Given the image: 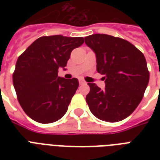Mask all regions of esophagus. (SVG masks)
I'll return each mask as SVG.
<instances>
[{"label": "esophagus", "mask_w": 160, "mask_h": 160, "mask_svg": "<svg viewBox=\"0 0 160 160\" xmlns=\"http://www.w3.org/2000/svg\"><path fill=\"white\" fill-rule=\"evenodd\" d=\"M79 82H80V85H85V84H86V82H85L84 80H82V79H80V80H79Z\"/></svg>", "instance_id": "1"}]
</instances>
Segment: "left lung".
Wrapping results in <instances>:
<instances>
[{
    "instance_id": "obj_1",
    "label": "left lung",
    "mask_w": 160,
    "mask_h": 160,
    "mask_svg": "<svg viewBox=\"0 0 160 160\" xmlns=\"http://www.w3.org/2000/svg\"><path fill=\"white\" fill-rule=\"evenodd\" d=\"M96 55V70L105 75V90L88 83L90 110L96 118L118 122L130 115L143 99L149 72L141 51L124 39L105 34L85 37Z\"/></svg>"
}]
</instances>
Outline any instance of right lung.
<instances>
[{
	"label": "right lung",
	"mask_w": 160,
	"mask_h": 160,
	"mask_svg": "<svg viewBox=\"0 0 160 160\" xmlns=\"http://www.w3.org/2000/svg\"><path fill=\"white\" fill-rule=\"evenodd\" d=\"M83 43V37L42 36L19 56L13 85L21 108L31 119L48 124L66 113L79 81L58 76V70H65L71 51Z\"/></svg>",
	"instance_id": "add662e5"
}]
</instances>
